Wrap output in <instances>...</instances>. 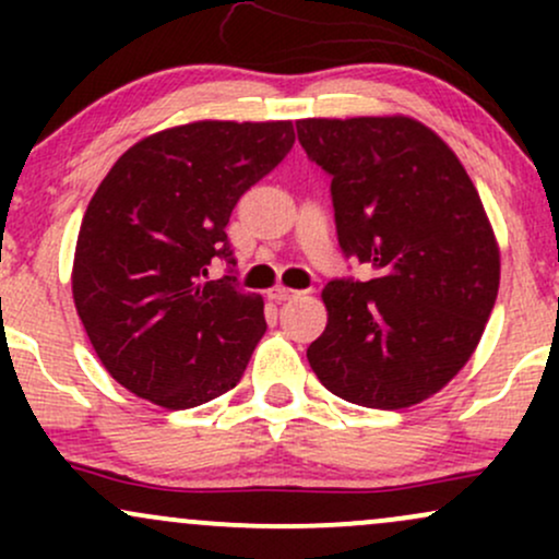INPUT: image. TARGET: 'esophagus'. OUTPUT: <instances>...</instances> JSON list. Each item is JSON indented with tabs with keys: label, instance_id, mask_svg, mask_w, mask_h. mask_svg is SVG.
<instances>
[{
	"label": "esophagus",
	"instance_id": "obj_1",
	"mask_svg": "<svg viewBox=\"0 0 559 559\" xmlns=\"http://www.w3.org/2000/svg\"><path fill=\"white\" fill-rule=\"evenodd\" d=\"M294 297H299V292H294V288H288V286L267 288V299H273V301H286V299H294Z\"/></svg>",
	"mask_w": 559,
	"mask_h": 559
}]
</instances>
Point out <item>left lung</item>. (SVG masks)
Wrapping results in <instances>:
<instances>
[{
    "label": "left lung",
    "mask_w": 559,
    "mask_h": 559,
    "mask_svg": "<svg viewBox=\"0 0 559 559\" xmlns=\"http://www.w3.org/2000/svg\"><path fill=\"white\" fill-rule=\"evenodd\" d=\"M297 133L333 178L344 254L378 271L323 288L329 323L310 368L352 404H420L471 360L499 292L478 189L447 141L407 115L305 118Z\"/></svg>",
    "instance_id": "obj_1"
}]
</instances>
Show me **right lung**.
I'll return each mask as SVG.
<instances>
[{
  "label": "right lung",
  "mask_w": 559,
  "mask_h": 559,
  "mask_svg": "<svg viewBox=\"0 0 559 559\" xmlns=\"http://www.w3.org/2000/svg\"><path fill=\"white\" fill-rule=\"evenodd\" d=\"M292 144V120H194L136 141L94 191L70 284L96 357L131 394L189 409L241 381L265 301L202 275L234 262L228 217Z\"/></svg>",
  "instance_id": "right-lung-1"
}]
</instances>
